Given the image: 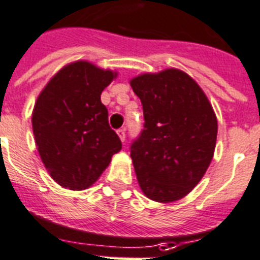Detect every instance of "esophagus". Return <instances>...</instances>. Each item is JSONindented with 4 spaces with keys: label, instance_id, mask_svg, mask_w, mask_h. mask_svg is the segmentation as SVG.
<instances>
[{
    "label": "esophagus",
    "instance_id": "esophagus-1",
    "mask_svg": "<svg viewBox=\"0 0 260 260\" xmlns=\"http://www.w3.org/2000/svg\"><path fill=\"white\" fill-rule=\"evenodd\" d=\"M117 134H118L119 139H121L122 142H125L126 134H125V130H123V128H118V130H117Z\"/></svg>",
    "mask_w": 260,
    "mask_h": 260
}]
</instances>
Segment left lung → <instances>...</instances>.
Here are the masks:
<instances>
[{
    "mask_svg": "<svg viewBox=\"0 0 260 260\" xmlns=\"http://www.w3.org/2000/svg\"><path fill=\"white\" fill-rule=\"evenodd\" d=\"M143 106V130L130 156L143 193L157 203L188 194L203 179L217 141V118L205 93L179 70L132 80Z\"/></svg>",
    "mask_w": 260,
    "mask_h": 260,
    "instance_id": "left-lung-1",
    "label": "left lung"
}]
</instances>
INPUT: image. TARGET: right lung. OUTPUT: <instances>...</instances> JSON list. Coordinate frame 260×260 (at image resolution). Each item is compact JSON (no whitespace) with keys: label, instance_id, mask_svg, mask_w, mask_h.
Wrapping results in <instances>:
<instances>
[{"label":"right lung","instance_id":"obj_1","mask_svg":"<svg viewBox=\"0 0 260 260\" xmlns=\"http://www.w3.org/2000/svg\"><path fill=\"white\" fill-rule=\"evenodd\" d=\"M115 73L88 61L64 67L50 80L32 112V132L44 167L61 187L92 185L122 148L109 126L101 93Z\"/></svg>","mask_w":260,"mask_h":260}]
</instances>
